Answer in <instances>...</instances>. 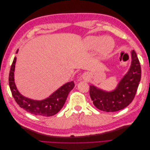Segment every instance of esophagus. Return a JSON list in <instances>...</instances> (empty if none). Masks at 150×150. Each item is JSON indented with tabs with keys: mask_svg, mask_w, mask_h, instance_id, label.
Instances as JSON below:
<instances>
[{
	"mask_svg": "<svg viewBox=\"0 0 150 150\" xmlns=\"http://www.w3.org/2000/svg\"><path fill=\"white\" fill-rule=\"evenodd\" d=\"M88 76L87 74H83V79H88Z\"/></svg>",
	"mask_w": 150,
	"mask_h": 150,
	"instance_id": "esophagus-1",
	"label": "esophagus"
}]
</instances>
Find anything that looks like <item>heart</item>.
I'll return each mask as SVG.
<instances>
[{
	"instance_id": "obj_1",
	"label": "heart",
	"mask_w": 150,
	"mask_h": 150,
	"mask_svg": "<svg viewBox=\"0 0 150 150\" xmlns=\"http://www.w3.org/2000/svg\"><path fill=\"white\" fill-rule=\"evenodd\" d=\"M85 47L91 50L98 47V50L101 56H106L111 52L114 48V41L110 37L99 38L96 36H89L84 41Z\"/></svg>"
}]
</instances>
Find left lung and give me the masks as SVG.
<instances>
[{"label": "left lung", "mask_w": 150, "mask_h": 150, "mask_svg": "<svg viewBox=\"0 0 150 150\" xmlns=\"http://www.w3.org/2000/svg\"><path fill=\"white\" fill-rule=\"evenodd\" d=\"M131 53V64L128 72L112 91H105L91 85L89 94L94 105L99 110L115 112L122 110L132 102L137 93L142 76L140 63L135 51Z\"/></svg>", "instance_id": "1"}]
</instances>
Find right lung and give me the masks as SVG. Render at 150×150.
<instances>
[{"label":"right lung","mask_w":150,"mask_h":150,"mask_svg":"<svg viewBox=\"0 0 150 150\" xmlns=\"http://www.w3.org/2000/svg\"><path fill=\"white\" fill-rule=\"evenodd\" d=\"M18 52V50L16 54ZM16 57L13 59L8 78L10 89L16 103L21 108L30 114L40 116H51L59 111L66 101L68 94L74 87V81L62 86L49 98L41 101L33 100L24 97L19 92L14 82V71Z\"/></svg>","instance_id":"right-lung-1"}]
</instances>
